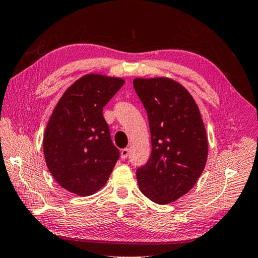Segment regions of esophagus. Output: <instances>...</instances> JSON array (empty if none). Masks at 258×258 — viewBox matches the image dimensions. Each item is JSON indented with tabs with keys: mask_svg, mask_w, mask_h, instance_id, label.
<instances>
[{
	"mask_svg": "<svg viewBox=\"0 0 258 258\" xmlns=\"http://www.w3.org/2000/svg\"><path fill=\"white\" fill-rule=\"evenodd\" d=\"M128 154H129V148H124V149H122L121 150V159H127V157H128Z\"/></svg>",
	"mask_w": 258,
	"mask_h": 258,
	"instance_id": "esophagus-1",
	"label": "esophagus"
}]
</instances>
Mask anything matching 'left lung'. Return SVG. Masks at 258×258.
<instances>
[{
	"instance_id": "obj_1",
	"label": "left lung",
	"mask_w": 258,
	"mask_h": 258,
	"mask_svg": "<svg viewBox=\"0 0 258 258\" xmlns=\"http://www.w3.org/2000/svg\"><path fill=\"white\" fill-rule=\"evenodd\" d=\"M134 87L148 114L151 156L137 169L140 191L158 204L184 196L202 174L208 138L190 93L169 78H136Z\"/></svg>"
}]
</instances>
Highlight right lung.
<instances>
[{"label": "right lung", "instance_id": "1", "mask_svg": "<svg viewBox=\"0 0 258 258\" xmlns=\"http://www.w3.org/2000/svg\"><path fill=\"white\" fill-rule=\"evenodd\" d=\"M124 81L97 74L83 76L61 96L45 130L43 149L51 175L77 196L94 194L119 159L102 109Z\"/></svg>", "mask_w": 258, "mask_h": 258}]
</instances>
